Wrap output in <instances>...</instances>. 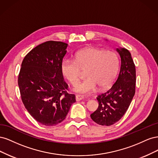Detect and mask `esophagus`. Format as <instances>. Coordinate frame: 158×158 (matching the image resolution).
<instances>
[{"instance_id": "obj_1", "label": "esophagus", "mask_w": 158, "mask_h": 158, "mask_svg": "<svg viewBox=\"0 0 158 158\" xmlns=\"http://www.w3.org/2000/svg\"><path fill=\"white\" fill-rule=\"evenodd\" d=\"M83 98H84V97L81 95H76V102H79V101H80V100H82Z\"/></svg>"}]
</instances>
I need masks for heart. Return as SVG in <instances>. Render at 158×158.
Returning <instances> with one entry per match:
<instances>
[{
    "mask_svg": "<svg viewBox=\"0 0 158 158\" xmlns=\"http://www.w3.org/2000/svg\"><path fill=\"white\" fill-rule=\"evenodd\" d=\"M118 69V58L115 52L94 47H88L76 52L74 60L64 59L61 64L63 76L73 85L77 84L81 71H85V79L74 88L76 92L89 94L96 89H106L113 83Z\"/></svg>",
    "mask_w": 158,
    "mask_h": 158,
    "instance_id": "obj_1",
    "label": "heart"
}]
</instances>
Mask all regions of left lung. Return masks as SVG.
Masks as SVG:
<instances>
[{
    "label": "left lung",
    "instance_id": "1",
    "mask_svg": "<svg viewBox=\"0 0 158 158\" xmlns=\"http://www.w3.org/2000/svg\"><path fill=\"white\" fill-rule=\"evenodd\" d=\"M121 56L120 72L112 87L98 95V108L90 114L98 125L111 126L123 117L135 94L136 69L131 52L125 48H117Z\"/></svg>",
    "mask_w": 158,
    "mask_h": 158
}]
</instances>
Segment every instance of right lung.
<instances>
[{
    "instance_id": "right-lung-1",
    "label": "right lung",
    "mask_w": 158,
    "mask_h": 158,
    "mask_svg": "<svg viewBox=\"0 0 158 158\" xmlns=\"http://www.w3.org/2000/svg\"><path fill=\"white\" fill-rule=\"evenodd\" d=\"M68 44L49 41L26 55L18 75L22 101L31 117L45 126L58 125L66 118L75 95L69 94L61 72Z\"/></svg>"
}]
</instances>
